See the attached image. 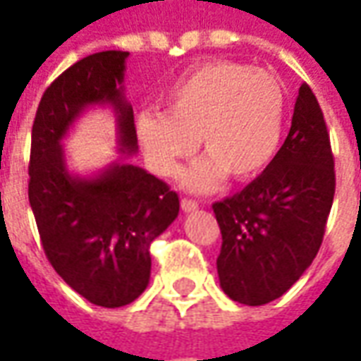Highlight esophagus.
Instances as JSON below:
<instances>
[{
  "mask_svg": "<svg viewBox=\"0 0 361 361\" xmlns=\"http://www.w3.org/2000/svg\"><path fill=\"white\" fill-rule=\"evenodd\" d=\"M199 209V204H197V201H193V199H181V211L183 212H193Z\"/></svg>",
  "mask_w": 361,
  "mask_h": 361,
  "instance_id": "obj_1",
  "label": "esophagus"
}]
</instances>
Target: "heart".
Masks as SVG:
<instances>
[{"label":"heart","instance_id":"heart-1","mask_svg":"<svg viewBox=\"0 0 361 361\" xmlns=\"http://www.w3.org/2000/svg\"><path fill=\"white\" fill-rule=\"evenodd\" d=\"M284 119L286 94L274 75L235 61H209L173 85L164 116H139L137 137L158 176H172L199 139L207 158L183 183L209 191L224 176L250 181L265 172L279 152Z\"/></svg>","mask_w":361,"mask_h":361}]
</instances>
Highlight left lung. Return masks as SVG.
<instances>
[{
  "label": "left lung",
  "mask_w": 361,
  "mask_h": 361,
  "mask_svg": "<svg viewBox=\"0 0 361 361\" xmlns=\"http://www.w3.org/2000/svg\"><path fill=\"white\" fill-rule=\"evenodd\" d=\"M334 183L325 118L303 82L286 141L269 168L212 204L222 234L216 269L228 298L263 305L290 290L321 247Z\"/></svg>",
  "instance_id": "1"
}]
</instances>
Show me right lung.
<instances>
[{
  "mask_svg": "<svg viewBox=\"0 0 361 361\" xmlns=\"http://www.w3.org/2000/svg\"><path fill=\"white\" fill-rule=\"evenodd\" d=\"M129 51L79 59L42 94L32 123L28 201L44 253L61 279L94 305L121 307L149 286L150 243L180 212L168 183L116 162L85 180L67 172L61 139L89 106L110 104L119 150H137L133 108L123 98Z\"/></svg>",
  "mask_w": 361,
  "mask_h": 361,
  "instance_id": "obj_1",
  "label": "right lung"
}]
</instances>
